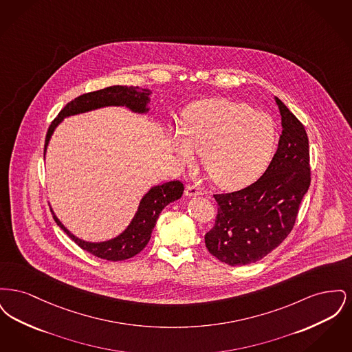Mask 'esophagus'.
Wrapping results in <instances>:
<instances>
[{"label":"esophagus","instance_id":"34e87169","mask_svg":"<svg viewBox=\"0 0 352 352\" xmlns=\"http://www.w3.org/2000/svg\"><path fill=\"white\" fill-rule=\"evenodd\" d=\"M184 195H186L187 198L198 197V195H201V190L199 187H197V186L188 184V186H186V188H184Z\"/></svg>","mask_w":352,"mask_h":352}]
</instances>
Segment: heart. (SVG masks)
<instances>
[{
    "mask_svg": "<svg viewBox=\"0 0 352 352\" xmlns=\"http://www.w3.org/2000/svg\"><path fill=\"white\" fill-rule=\"evenodd\" d=\"M276 141L273 118L227 99L195 102L184 115L182 131L171 135L182 164H191L194 151H199L211 179L228 190L251 184L267 166Z\"/></svg>",
    "mask_w": 352,
    "mask_h": 352,
    "instance_id": "heart-1",
    "label": "heart"
}]
</instances>
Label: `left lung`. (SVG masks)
<instances>
[{"instance_id": "8db88e82", "label": "left lung", "mask_w": 352, "mask_h": 352, "mask_svg": "<svg viewBox=\"0 0 352 352\" xmlns=\"http://www.w3.org/2000/svg\"><path fill=\"white\" fill-rule=\"evenodd\" d=\"M274 100L283 133L268 168L243 190L214 195L218 215L204 243L212 256L231 267L256 263L284 241L310 186L305 126L283 101L276 96Z\"/></svg>"}]
</instances>
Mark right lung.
<instances>
[{"mask_svg":"<svg viewBox=\"0 0 352 352\" xmlns=\"http://www.w3.org/2000/svg\"><path fill=\"white\" fill-rule=\"evenodd\" d=\"M151 91L148 88H140L132 85H111L95 92L84 94L82 96L69 101L67 105L59 112L58 118L51 122L49 132L46 135L45 153L47 151L51 135L55 128L69 116L91 112L104 107H125L134 113L146 115L151 108ZM184 184L179 181H171L166 184L153 186L151 190L140 201L138 208L134 214L129 226L113 239L105 241H85L78 236L71 234L62 221L56 218L51 208L54 220L66 234L84 251L92 253L109 261H121L135 256L142 251L151 240L153 228L158 220L162 210L171 201H178L184 194Z\"/></svg>","mask_w":352,"mask_h":352,"instance_id":"right-lung-1","label":"right lung"}]
</instances>
